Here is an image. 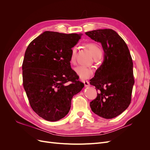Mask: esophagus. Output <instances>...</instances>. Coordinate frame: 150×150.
Returning <instances> with one entry per match:
<instances>
[{
    "label": "esophagus",
    "instance_id": "obj_1",
    "mask_svg": "<svg viewBox=\"0 0 150 150\" xmlns=\"http://www.w3.org/2000/svg\"><path fill=\"white\" fill-rule=\"evenodd\" d=\"M83 82L84 84L85 87H89V86H90V84L88 81H83Z\"/></svg>",
    "mask_w": 150,
    "mask_h": 150
}]
</instances>
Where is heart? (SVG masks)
I'll use <instances>...</instances> for the list:
<instances>
[{
  "label": "heart",
  "instance_id": "heart-1",
  "mask_svg": "<svg viewBox=\"0 0 150 150\" xmlns=\"http://www.w3.org/2000/svg\"><path fill=\"white\" fill-rule=\"evenodd\" d=\"M85 46L87 47L89 51L92 54V55L95 59H99L102 56V51L101 48L97 44L95 43H87L85 44ZM76 54L77 47H73L71 50L70 54V62L74 64L76 62ZM74 71L81 79H86L89 78L93 75V70L89 67H84L82 66H77L74 68Z\"/></svg>",
  "mask_w": 150,
  "mask_h": 150
}]
</instances>
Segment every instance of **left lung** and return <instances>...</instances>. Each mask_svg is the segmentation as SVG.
<instances>
[{"instance_id":"1","label":"left lung","mask_w":150,"mask_h":150,"mask_svg":"<svg viewBox=\"0 0 150 150\" xmlns=\"http://www.w3.org/2000/svg\"><path fill=\"white\" fill-rule=\"evenodd\" d=\"M86 34L101 43L104 51L102 64L90 80V84L98 91L90 107L96 115L111 119L131 103L134 83L132 58L125 40L112 29L94 30Z\"/></svg>"}]
</instances>
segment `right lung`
<instances>
[{
    "label": "right lung",
    "instance_id": "obj_1",
    "mask_svg": "<svg viewBox=\"0 0 150 150\" xmlns=\"http://www.w3.org/2000/svg\"><path fill=\"white\" fill-rule=\"evenodd\" d=\"M81 36L46 31L25 51L24 88L32 109L47 121H57L67 115L72 97L84 86L70 65L71 50Z\"/></svg>",
    "mask_w": 150,
    "mask_h": 150
}]
</instances>
